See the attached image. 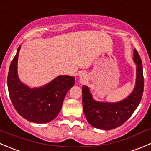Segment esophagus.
Here are the masks:
<instances>
[{
	"label": "esophagus",
	"instance_id": "esophagus-1",
	"mask_svg": "<svg viewBox=\"0 0 151 151\" xmlns=\"http://www.w3.org/2000/svg\"><path fill=\"white\" fill-rule=\"evenodd\" d=\"M80 77L82 79V80H83V79L86 78V76H85V74H80Z\"/></svg>",
	"mask_w": 151,
	"mask_h": 151
}]
</instances>
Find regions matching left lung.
<instances>
[{"instance_id": "1", "label": "left lung", "mask_w": 151, "mask_h": 151, "mask_svg": "<svg viewBox=\"0 0 151 151\" xmlns=\"http://www.w3.org/2000/svg\"><path fill=\"white\" fill-rule=\"evenodd\" d=\"M134 60L137 64L136 85L131 95L123 101L116 103L96 101L89 88L83 87V112L91 126L103 130L115 129L126 122L137 108L142 97L144 77L141 58L135 49Z\"/></svg>"}]
</instances>
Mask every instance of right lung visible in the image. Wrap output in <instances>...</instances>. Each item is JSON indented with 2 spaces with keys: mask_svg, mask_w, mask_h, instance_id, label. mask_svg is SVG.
I'll return each mask as SVG.
<instances>
[{
  "mask_svg": "<svg viewBox=\"0 0 151 151\" xmlns=\"http://www.w3.org/2000/svg\"><path fill=\"white\" fill-rule=\"evenodd\" d=\"M20 47L11 63L7 78L11 101L17 112L30 122H50L60 112L67 92L74 85V77L58 76L45 86L31 89L18 78L17 64Z\"/></svg>",
  "mask_w": 151,
  "mask_h": 151,
  "instance_id": "obj_1",
  "label": "right lung"
}]
</instances>
